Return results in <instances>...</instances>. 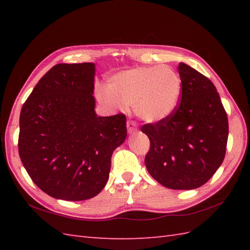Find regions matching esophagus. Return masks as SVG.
Segmentation results:
<instances>
[{"label": "esophagus", "mask_w": 250, "mask_h": 250, "mask_svg": "<svg viewBox=\"0 0 250 250\" xmlns=\"http://www.w3.org/2000/svg\"><path fill=\"white\" fill-rule=\"evenodd\" d=\"M126 128H128V132L130 134L132 133H135V132H137V125L134 121H131L129 120L128 122H126Z\"/></svg>", "instance_id": "34e87169"}]
</instances>
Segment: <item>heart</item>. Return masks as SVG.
Returning a JSON list of instances; mask_svg holds the SVG:
<instances>
[{"instance_id":"b5f03b06","label":"heart","mask_w":250,"mask_h":250,"mask_svg":"<svg viewBox=\"0 0 250 250\" xmlns=\"http://www.w3.org/2000/svg\"><path fill=\"white\" fill-rule=\"evenodd\" d=\"M107 91L99 90L105 104L132 105L134 114L147 122H159L176 109L183 92L179 74L169 66H140L109 78Z\"/></svg>"}]
</instances>
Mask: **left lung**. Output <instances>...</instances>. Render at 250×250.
<instances>
[{"instance_id":"1","label":"left lung","mask_w":250,"mask_h":250,"mask_svg":"<svg viewBox=\"0 0 250 250\" xmlns=\"http://www.w3.org/2000/svg\"><path fill=\"white\" fill-rule=\"evenodd\" d=\"M178 73L183 92L176 109L141 130L150 141L148 173L167 188L191 190L208 182L221 166L229 124L214 83L183 62Z\"/></svg>"}]
</instances>
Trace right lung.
<instances>
[{"label": "right lung", "instance_id": "1", "mask_svg": "<svg viewBox=\"0 0 250 250\" xmlns=\"http://www.w3.org/2000/svg\"><path fill=\"white\" fill-rule=\"evenodd\" d=\"M94 75V63L57 64L21 108V162L37 187L55 199L99 194L109 177L111 155L126 137L124 114H95Z\"/></svg>", "mask_w": 250, "mask_h": 250}]
</instances>
